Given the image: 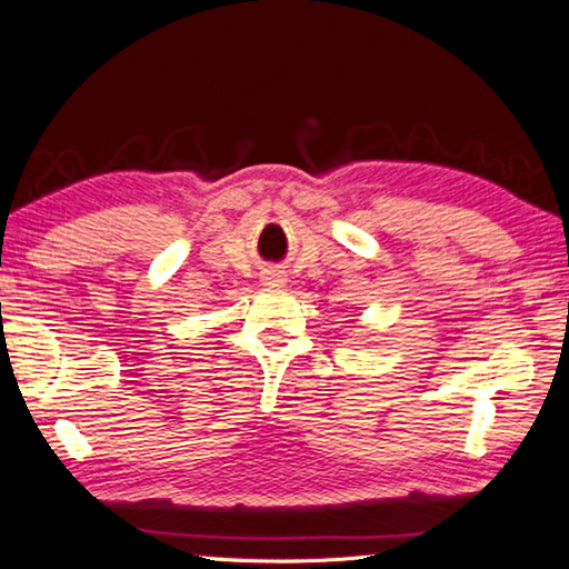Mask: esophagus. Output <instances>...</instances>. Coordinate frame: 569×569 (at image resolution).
Listing matches in <instances>:
<instances>
[{"label":"esophagus","instance_id":"esophagus-1","mask_svg":"<svg viewBox=\"0 0 569 569\" xmlns=\"http://www.w3.org/2000/svg\"><path fill=\"white\" fill-rule=\"evenodd\" d=\"M264 282L279 287V284L284 282V274H282V272H267V274H264Z\"/></svg>","mask_w":569,"mask_h":569}]
</instances>
